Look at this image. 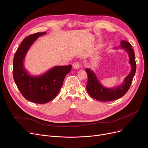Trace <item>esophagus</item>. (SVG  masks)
Listing matches in <instances>:
<instances>
[{"label":"esophagus","mask_w":148,"mask_h":148,"mask_svg":"<svg viewBox=\"0 0 148 148\" xmlns=\"http://www.w3.org/2000/svg\"><path fill=\"white\" fill-rule=\"evenodd\" d=\"M73 67L74 69H79L80 67V63L79 62H74L73 64Z\"/></svg>","instance_id":"esophagus-1"}]
</instances>
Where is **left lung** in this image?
<instances>
[{"label": "left lung", "mask_w": 148, "mask_h": 148, "mask_svg": "<svg viewBox=\"0 0 148 148\" xmlns=\"http://www.w3.org/2000/svg\"><path fill=\"white\" fill-rule=\"evenodd\" d=\"M118 49L117 47L114 48ZM119 49L125 50L128 53L130 57V64L131 67L130 73L125 77L124 81L121 85L113 88H106L103 87L95 73L90 69H86V71L88 75V82L87 84V91L88 94L93 98L100 101H111L123 97L128 91L131 85L133 78L136 72V64L135 56L132 45L129 42L122 40Z\"/></svg>", "instance_id": "left-lung-1"}]
</instances>
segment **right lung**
<instances>
[{
    "instance_id": "obj_1",
    "label": "right lung",
    "mask_w": 148,
    "mask_h": 148,
    "mask_svg": "<svg viewBox=\"0 0 148 148\" xmlns=\"http://www.w3.org/2000/svg\"><path fill=\"white\" fill-rule=\"evenodd\" d=\"M46 32L37 33L26 37L20 44L13 58V75L22 95L29 101L45 103L58 94L64 78L71 70V65L55 66L41 75L29 74L25 67L26 55L34 41Z\"/></svg>"
}]
</instances>
